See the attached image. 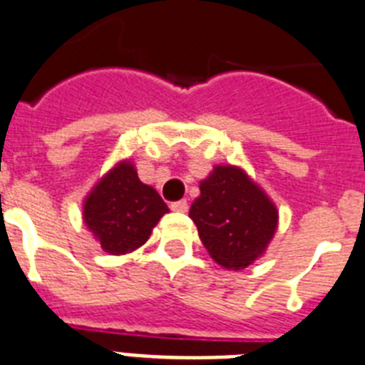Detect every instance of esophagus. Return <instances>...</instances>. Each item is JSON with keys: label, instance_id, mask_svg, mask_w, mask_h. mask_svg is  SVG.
Wrapping results in <instances>:
<instances>
[{"label": "esophagus", "instance_id": "obj_1", "mask_svg": "<svg viewBox=\"0 0 365 365\" xmlns=\"http://www.w3.org/2000/svg\"><path fill=\"white\" fill-rule=\"evenodd\" d=\"M187 209H189L187 200H178V202L171 203V210H175V212H187Z\"/></svg>", "mask_w": 365, "mask_h": 365}]
</instances>
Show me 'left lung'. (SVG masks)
Masks as SVG:
<instances>
[{
    "mask_svg": "<svg viewBox=\"0 0 365 365\" xmlns=\"http://www.w3.org/2000/svg\"><path fill=\"white\" fill-rule=\"evenodd\" d=\"M189 216L217 264L243 270L264 252L277 229V209L241 169L214 167L200 183Z\"/></svg>",
    "mask_w": 365,
    "mask_h": 365,
    "instance_id": "obj_1",
    "label": "left lung"
}]
</instances>
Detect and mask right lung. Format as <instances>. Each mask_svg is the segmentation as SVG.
<instances>
[{
	"mask_svg": "<svg viewBox=\"0 0 365 365\" xmlns=\"http://www.w3.org/2000/svg\"><path fill=\"white\" fill-rule=\"evenodd\" d=\"M165 212V202L138 180L129 162L111 169L84 202V223L111 255L142 247Z\"/></svg>",
	"mask_w": 365,
	"mask_h": 365,
	"instance_id": "1",
	"label": "right lung"
}]
</instances>
